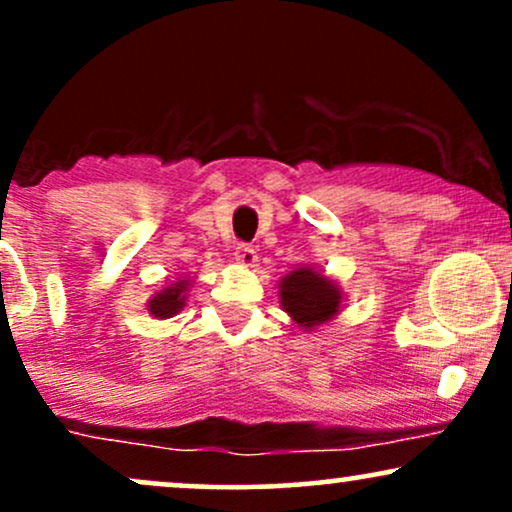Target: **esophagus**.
<instances>
[{"instance_id": "obj_1", "label": "esophagus", "mask_w": 512, "mask_h": 512, "mask_svg": "<svg viewBox=\"0 0 512 512\" xmlns=\"http://www.w3.org/2000/svg\"><path fill=\"white\" fill-rule=\"evenodd\" d=\"M233 255H236V260H238L240 264H243V267H255L257 252L252 250V245L238 243V245H236V252H233Z\"/></svg>"}]
</instances>
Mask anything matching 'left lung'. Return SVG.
<instances>
[{
	"instance_id": "left-lung-1",
	"label": "left lung",
	"mask_w": 512,
	"mask_h": 512,
	"mask_svg": "<svg viewBox=\"0 0 512 512\" xmlns=\"http://www.w3.org/2000/svg\"><path fill=\"white\" fill-rule=\"evenodd\" d=\"M281 308L305 332L330 322L342 308L344 293L315 267H298L281 279L279 284Z\"/></svg>"
}]
</instances>
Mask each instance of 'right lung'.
<instances>
[{"label":"right lung","instance_id":"1","mask_svg":"<svg viewBox=\"0 0 512 512\" xmlns=\"http://www.w3.org/2000/svg\"><path fill=\"white\" fill-rule=\"evenodd\" d=\"M187 289H190V279H178L175 284L154 293L149 305H146V310L154 317H158V320H168V317L178 315L180 310L185 308Z\"/></svg>","mask_w":512,"mask_h":512}]
</instances>
